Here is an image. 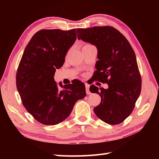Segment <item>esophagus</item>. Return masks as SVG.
I'll list each match as a JSON object with an SVG mask.
<instances>
[{"label":"esophagus","instance_id":"34e87169","mask_svg":"<svg viewBox=\"0 0 159 159\" xmlns=\"http://www.w3.org/2000/svg\"><path fill=\"white\" fill-rule=\"evenodd\" d=\"M85 90H86V93L87 95L90 94V91H89V85L88 84H85Z\"/></svg>","mask_w":159,"mask_h":159}]
</instances>
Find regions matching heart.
<instances>
[{"label":"heart","mask_w":159,"mask_h":159,"mask_svg":"<svg viewBox=\"0 0 159 159\" xmlns=\"http://www.w3.org/2000/svg\"><path fill=\"white\" fill-rule=\"evenodd\" d=\"M87 45H89V44H85V45H84V46H87Z\"/></svg>","instance_id":"b5f03b06"}]
</instances>
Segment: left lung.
<instances>
[{
    "label": "left lung",
    "instance_id": "8db88e82",
    "mask_svg": "<svg viewBox=\"0 0 159 159\" xmlns=\"http://www.w3.org/2000/svg\"><path fill=\"white\" fill-rule=\"evenodd\" d=\"M77 34L78 40L97 48L94 79L109 86L106 89L90 86L91 92L102 98L94 113L109 125L121 123L132 113L141 90L134 52L127 38L113 27L78 28Z\"/></svg>",
    "mask_w": 159,
    "mask_h": 159
}]
</instances>
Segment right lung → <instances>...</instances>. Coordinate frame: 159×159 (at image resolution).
Segmentation results:
<instances>
[{
    "label": "right lung",
    "instance_id": "right-lung-1",
    "mask_svg": "<svg viewBox=\"0 0 159 159\" xmlns=\"http://www.w3.org/2000/svg\"><path fill=\"white\" fill-rule=\"evenodd\" d=\"M76 40V29L41 30L24 51L16 73V87L24 106L36 121L54 125L68 117L75 103L86 95L84 83L75 80L60 89L54 81L56 69Z\"/></svg>",
    "mask_w": 159,
    "mask_h": 159
}]
</instances>
